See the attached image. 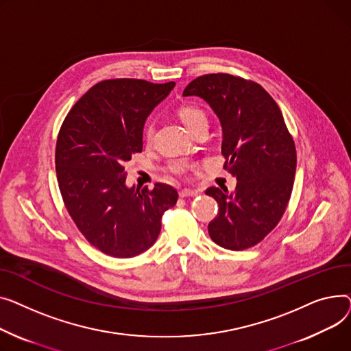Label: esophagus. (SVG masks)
<instances>
[{
	"instance_id": "1",
	"label": "esophagus",
	"mask_w": 351,
	"mask_h": 351,
	"mask_svg": "<svg viewBox=\"0 0 351 351\" xmlns=\"http://www.w3.org/2000/svg\"><path fill=\"white\" fill-rule=\"evenodd\" d=\"M199 193L198 191H195V190H187V189H185V190H181L180 191V197L181 198H187V197H197Z\"/></svg>"
}]
</instances>
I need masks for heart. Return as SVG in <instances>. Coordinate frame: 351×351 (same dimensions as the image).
<instances>
[{
  "mask_svg": "<svg viewBox=\"0 0 351 351\" xmlns=\"http://www.w3.org/2000/svg\"><path fill=\"white\" fill-rule=\"evenodd\" d=\"M177 116L181 120L182 125L189 130H191L194 126L199 125V123H202V121H207V116H205L204 110L197 106H193V105L180 106L177 110ZM153 134H154V130H153L152 125H147L146 128H144V133H143L144 143L150 144L153 140ZM181 171H184V167H180L177 170V173H181Z\"/></svg>",
  "mask_w": 351,
  "mask_h": 351,
  "instance_id": "heart-1",
  "label": "heart"
}]
</instances>
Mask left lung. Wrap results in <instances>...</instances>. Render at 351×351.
<instances>
[{"label":"left lung","instance_id":"1","mask_svg":"<svg viewBox=\"0 0 351 351\" xmlns=\"http://www.w3.org/2000/svg\"><path fill=\"white\" fill-rule=\"evenodd\" d=\"M182 96H198L222 126L223 169L237 177V189L210 187L219 205L208 223L211 239L225 250L243 251L269 234L289 204L296 147L278 106L259 84L230 73L194 79Z\"/></svg>","mask_w":351,"mask_h":351}]
</instances>
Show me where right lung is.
Segmentation results:
<instances>
[{
    "instance_id": "right-lung-1",
    "label": "right lung",
    "mask_w": 351,
    "mask_h": 351,
    "mask_svg": "<svg viewBox=\"0 0 351 351\" xmlns=\"http://www.w3.org/2000/svg\"><path fill=\"white\" fill-rule=\"evenodd\" d=\"M176 86L108 79L82 96L62 123L55 152L58 185L75 225L95 248L136 256L156 242L161 217L174 207L171 185L129 189L126 162L143 150L144 121Z\"/></svg>"
}]
</instances>
